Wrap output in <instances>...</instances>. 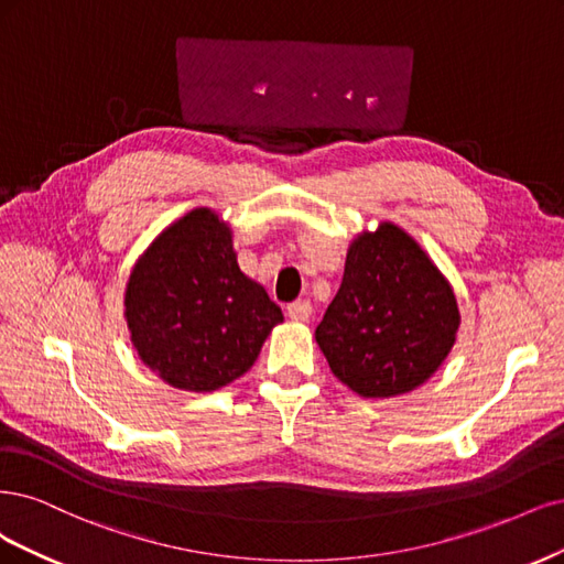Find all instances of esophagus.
<instances>
[{
  "mask_svg": "<svg viewBox=\"0 0 564 564\" xmlns=\"http://www.w3.org/2000/svg\"><path fill=\"white\" fill-rule=\"evenodd\" d=\"M288 318L295 323H306L312 318V304H308V300H297L293 304H288Z\"/></svg>",
  "mask_w": 564,
  "mask_h": 564,
  "instance_id": "1",
  "label": "esophagus"
}]
</instances>
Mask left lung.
<instances>
[{"label":"left lung","mask_w":564,"mask_h":564,"mask_svg":"<svg viewBox=\"0 0 564 564\" xmlns=\"http://www.w3.org/2000/svg\"><path fill=\"white\" fill-rule=\"evenodd\" d=\"M459 306L426 250L393 223L354 236L344 279L316 328L333 375L362 398L431 379L457 341Z\"/></svg>","instance_id":"1"}]
</instances>
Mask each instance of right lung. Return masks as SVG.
<instances>
[{
  "instance_id": "add662e5",
  "label": "right lung",
  "mask_w": 564,
  "mask_h": 564,
  "mask_svg": "<svg viewBox=\"0 0 564 564\" xmlns=\"http://www.w3.org/2000/svg\"><path fill=\"white\" fill-rule=\"evenodd\" d=\"M123 318L140 360L159 379L210 393L252 368L283 312L236 262L229 223L213 208H194L133 264Z\"/></svg>"
}]
</instances>
